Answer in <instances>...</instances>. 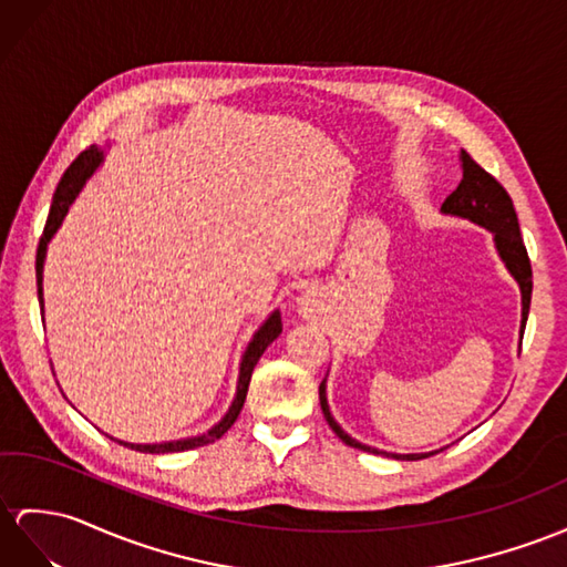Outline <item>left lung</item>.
<instances>
[{"label":"left lung","mask_w":567,"mask_h":567,"mask_svg":"<svg viewBox=\"0 0 567 567\" xmlns=\"http://www.w3.org/2000/svg\"><path fill=\"white\" fill-rule=\"evenodd\" d=\"M443 212L472 218L474 224L486 226L495 233V245H498V252L507 265L509 274H513L519 281L522 329L527 327V315H529V302H532V261L527 255V247H524V240H522L517 212L513 206V199H509V195H507V189L488 171H483L464 148H462V179H460L457 189H454L452 195L445 199ZM320 404H322V413H324L329 427L343 440V443L351 447H358V450L372 452V454H384L375 447L361 445L358 440L349 437L341 431L337 421L331 419V413H329L327 396H324V382L320 384ZM431 454H435V452H431ZM388 457L413 462V460H425L427 454H388Z\"/></svg>","instance_id":"8db88e82"}]
</instances>
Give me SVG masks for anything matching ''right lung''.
<instances>
[{"mask_svg": "<svg viewBox=\"0 0 567 567\" xmlns=\"http://www.w3.org/2000/svg\"><path fill=\"white\" fill-rule=\"evenodd\" d=\"M103 158V151L99 146H89L81 151V154L74 158V163L69 165L64 171L62 179L58 189H54V197H52V206H50V214H48V224L43 230V238L38 243V255H35V279H38V298L43 300V259H45V247L50 243V238L54 236V230L60 228L62 218L66 216L69 204L74 202V197L79 195L81 185L86 183V177L95 171V165L101 163ZM281 334V315L274 312L269 320L261 324V329L255 334V339L250 341V347H247L245 355H243V363H240V382H238V394H236V402H233L230 411L226 413V419L220 421L218 425H214L209 433H204L199 437H189V440H175V443H163V445H130V443H117L124 447H132V450H140V452H148V454H168V452H183V450H195L202 445H209L214 440H218L224 435L228 427L236 423L238 413L243 411L245 404V396H247V388H250V378H252V370L259 361V355L267 351L269 343Z\"/></svg>", "mask_w": 567, "mask_h": 567, "instance_id": "add662e5", "label": "right lung"}]
</instances>
